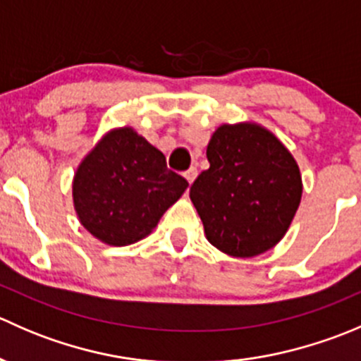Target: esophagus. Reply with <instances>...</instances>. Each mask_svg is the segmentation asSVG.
Listing matches in <instances>:
<instances>
[{
    "label": "esophagus",
    "instance_id": "1",
    "mask_svg": "<svg viewBox=\"0 0 361 361\" xmlns=\"http://www.w3.org/2000/svg\"><path fill=\"white\" fill-rule=\"evenodd\" d=\"M185 178H187V181L188 183H194V180L195 178H197V167H190V169L188 171H185V174H183Z\"/></svg>",
    "mask_w": 361,
    "mask_h": 361
}]
</instances>
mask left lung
<instances>
[{"instance_id":"8db88e82","label":"left lung","mask_w":361,"mask_h":361,"mask_svg":"<svg viewBox=\"0 0 361 361\" xmlns=\"http://www.w3.org/2000/svg\"><path fill=\"white\" fill-rule=\"evenodd\" d=\"M209 169L190 187L206 239L220 251L251 258L274 248L302 199L297 160L257 122L221 123L207 143Z\"/></svg>"}]
</instances>
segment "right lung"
<instances>
[{
  "mask_svg": "<svg viewBox=\"0 0 361 361\" xmlns=\"http://www.w3.org/2000/svg\"><path fill=\"white\" fill-rule=\"evenodd\" d=\"M166 157L133 127L110 129L82 159L73 178V206L87 232L108 246H129L154 232L187 190Z\"/></svg>",
  "mask_w": 361,
  "mask_h": 361,
  "instance_id": "obj_1",
  "label": "right lung"
}]
</instances>
